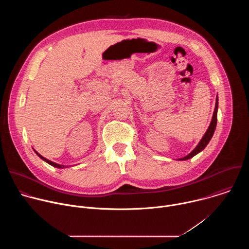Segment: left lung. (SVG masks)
<instances>
[{
    "mask_svg": "<svg viewBox=\"0 0 249 249\" xmlns=\"http://www.w3.org/2000/svg\"><path fill=\"white\" fill-rule=\"evenodd\" d=\"M217 111H218V96L216 98V106H215V110H214V114H213V118H212V121H211V124L207 130V132L205 133V135L203 136V138L201 139L200 143L198 144V146L186 157L180 159L181 160H189L191 158H193L195 155H197L198 153H200L201 151H203L205 149V147L208 145V143L210 142L211 138L213 137V134H214L215 132V129H216V126H217Z\"/></svg>",
    "mask_w": 249,
    "mask_h": 249,
    "instance_id": "8db88e82",
    "label": "left lung"
}]
</instances>
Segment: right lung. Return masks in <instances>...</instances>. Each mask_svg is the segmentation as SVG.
<instances>
[{
	"label": "right lung",
	"instance_id": "obj_1",
	"mask_svg": "<svg viewBox=\"0 0 249 249\" xmlns=\"http://www.w3.org/2000/svg\"><path fill=\"white\" fill-rule=\"evenodd\" d=\"M35 153H36L37 154V156L40 158V159H42L43 160H45L47 163H49L50 165H52V166H55V167H64V165H61V164H58V163H55V162H53V161H51V160H47V159H45V158H43L41 155H39L37 152H35Z\"/></svg>",
	"mask_w": 249,
	"mask_h": 249
}]
</instances>
